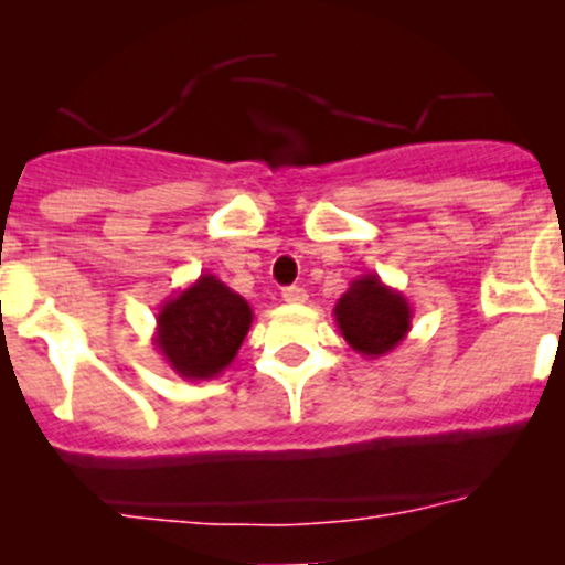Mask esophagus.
Returning a JSON list of instances; mask_svg holds the SVG:
<instances>
[{"mask_svg": "<svg viewBox=\"0 0 565 565\" xmlns=\"http://www.w3.org/2000/svg\"><path fill=\"white\" fill-rule=\"evenodd\" d=\"M281 297H284V302H289V305H302L305 300H308V291H305L302 287H287L281 291Z\"/></svg>", "mask_w": 565, "mask_h": 565, "instance_id": "esophagus-1", "label": "esophagus"}]
</instances>
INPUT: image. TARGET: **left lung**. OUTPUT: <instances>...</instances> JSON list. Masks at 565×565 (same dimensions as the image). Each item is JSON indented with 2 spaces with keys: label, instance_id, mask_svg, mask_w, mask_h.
Masks as SVG:
<instances>
[{
  "label": "left lung",
  "instance_id": "left-lung-1",
  "mask_svg": "<svg viewBox=\"0 0 565 565\" xmlns=\"http://www.w3.org/2000/svg\"><path fill=\"white\" fill-rule=\"evenodd\" d=\"M412 305L398 289L387 287L377 274L350 281L334 305V321L345 342L364 359L393 353L412 332Z\"/></svg>",
  "mask_w": 565,
  "mask_h": 565
}]
</instances>
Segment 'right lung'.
I'll use <instances>...</instances> for the list:
<instances>
[{
	"label": "right lung",
	"mask_w": 565,
	"mask_h": 565,
	"mask_svg": "<svg viewBox=\"0 0 565 565\" xmlns=\"http://www.w3.org/2000/svg\"><path fill=\"white\" fill-rule=\"evenodd\" d=\"M252 319L255 313L238 291L201 274L159 308L153 345L178 377L212 380L233 364Z\"/></svg>",
	"instance_id": "obj_1"
}]
</instances>
